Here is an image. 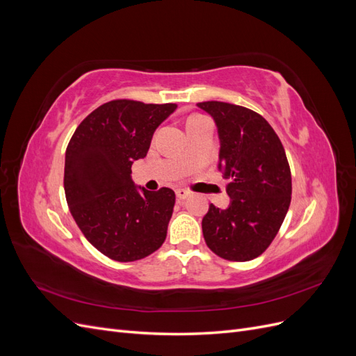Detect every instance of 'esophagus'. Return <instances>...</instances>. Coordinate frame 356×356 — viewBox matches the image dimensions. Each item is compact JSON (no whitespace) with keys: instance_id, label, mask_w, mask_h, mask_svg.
Instances as JSON below:
<instances>
[{"instance_id":"34e87169","label":"esophagus","mask_w":356,"mask_h":356,"mask_svg":"<svg viewBox=\"0 0 356 356\" xmlns=\"http://www.w3.org/2000/svg\"><path fill=\"white\" fill-rule=\"evenodd\" d=\"M188 196H190V191H188V190H184V188H178V190H177V197H178V199L184 200V199H187Z\"/></svg>"}]
</instances>
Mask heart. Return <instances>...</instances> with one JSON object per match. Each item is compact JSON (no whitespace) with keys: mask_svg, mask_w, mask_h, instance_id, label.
<instances>
[{"mask_svg":"<svg viewBox=\"0 0 356 356\" xmlns=\"http://www.w3.org/2000/svg\"><path fill=\"white\" fill-rule=\"evenodd\" d=\"M193 117H199V115H193Z\"/></svg>","mask_w":356,"mask_h":356,"instance_id":"obj_1","label":"heart"}]
</instances>
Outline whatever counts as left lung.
Here are the masks:
<instances>
[{"label":"left lung","mask_w":356,"mask_h":356,"mask_svg":"<svg viewBox=\"0 0 356 356\" xmlns=\"http://www.w3.org/2000/svg\"><path fill=\"white\" fill-rule=\"evenodd\" d=\"M218 129L220 163L230 179L229 208L211 204L202 220L209 250L224 260L261 255L284 222L291 203V170L281 139L258 113L241 105L199 102Z\"/></svg>","instance_id":"obj_1"}]
</instances>
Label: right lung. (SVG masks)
I'll list each match as a JSON object with an SVG mask.
<instances>
[{"mask_svg": "<svg viewBox=\"0 0 356 356\" xmlns=\"http://www.w3.org/2000/svg\"><path fill=\"white\" fill-rule=\"evenodd\" d=\"M177 104L110 101L75 129L65 153L63 187L72 217L96 250L127 263L153 254L166 239L175 193L135 186L132 165Z\"/></svg>", "mask_w": 356, "mask_h": 356, "instance_id": "1", "label": "right lung"}]
</instances>
